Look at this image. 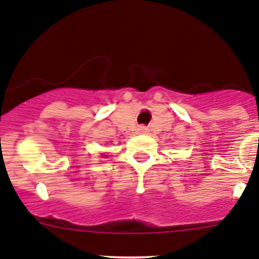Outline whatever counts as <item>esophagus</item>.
Wrapping results in <instances>:
<instances>
[{"label": "esophagus", "mask_w": 259, "mask_h": 259, "mask_svg": "<svg viewBox=\"0 0 259 259\" xmlns=\"http://www.w3.org/2000/svg\"><path fill=\"white\" fill-rule=\"evenodd\" d=\"M137 132H139V134H148L149 130L145 127V125H140V127L137 128Z\"/></svg>", "instance_id": "1"}]
</instances>
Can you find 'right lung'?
<instances>
[{"instance_id":"obj_1","label":"right lung","mask_w":259,"mask_h":259,"mask_svg":"<svg viewBox=\"0 0 259 259\" xmlns=\"http://www.w3.org/2000/svg\"><path fill=\"white\" fill-rule=\"evenodd\" d=\"M103 156H106V155H103Z\"/></svg>"}]
</instances>
